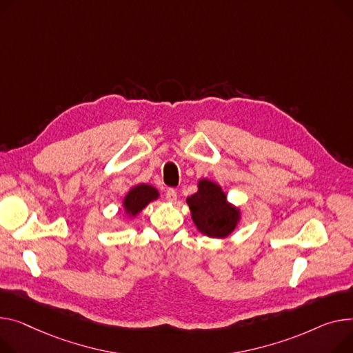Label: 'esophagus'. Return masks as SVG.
I'll list each match as a JSON object with an SVG mask.
<instances>
[{"instance_id":"34e87169","label":"esophagus","mask_w":353,"mask_h":353,"mask_svg":"<svg viewBox=\"0 0 353 353\" xmlns=\"http://www.w3.org/2000/svg\"><path fill=\"white\" fill-rule=\"evenodd\" d=\"M166 199L169 201H176L177 199V192L173 189V187H169V189L166 190Z\"/></svg>"}]
</instances>
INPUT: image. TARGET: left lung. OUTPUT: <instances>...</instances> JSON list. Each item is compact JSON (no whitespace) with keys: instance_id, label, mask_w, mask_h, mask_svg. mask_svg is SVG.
<instances>
[{"instance_id":"1","label":"left lung","mask_w":353,"mask_h":353,"mask_svg":"<svg viewBox=\"0 0 353 353\" xmlns=\"http://www.w3.org/2000/svg\"><path fill=\"white\" fill-rule=\"evenodd\" d=\"M197 228L208 237H227L240 220V211L227 203L220 185L210 180L199 181V192L187 199Z\"/></svg>"}]
</instances>
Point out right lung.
I'll return each mask as SVG.
<instances>
[{"label":"right lung","mask_w":353,"mask_h":353,"mask_svg":"<svg viewBox=\"0 0 353 353\" xmlns=\"http://www.w3.org/2000/svg\"><path fill=\"white\" fill-rule=\"evenodd\" d=\"M159 193L154 187L149 184H139L126 194L123 200V207L126 213L136 216L140 210H143L152 200L157 199Z\"/></svg>","instance_id":"1"}]
</instances>
